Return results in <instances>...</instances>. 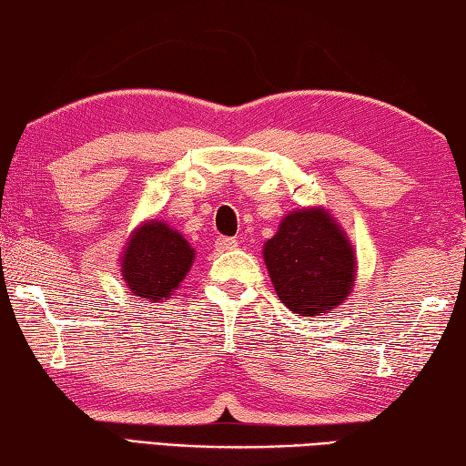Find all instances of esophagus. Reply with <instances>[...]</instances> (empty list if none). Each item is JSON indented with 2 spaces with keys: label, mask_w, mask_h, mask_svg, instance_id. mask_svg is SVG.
<instances>
[{
  "label": "esophagus",
  "mask_w": 466,
  "mask_h": 466,
  "mask_svg": "<svg viewBox=\"0 0 466 466\" xmlns=\"http://www.w3.org/2000/svg\"><path fill=\"white\" fill-rule=\"evenodd\" d=\"M236 247H238V240H236V238H224V236H222V238L216 240V250L218 252H228V250H232Z\"/></svg>",
  "instance_id": "esophagus-1"
}]
</instances>
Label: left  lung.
Returning a JSON list of instances; mask_svg holds the SVG:
<instances>
[{"instance_id":"obj_1","label":"left lung","mask_w":466,"mask_h":466,"mask_svg":"<svg viewBox=\"0 0 466 466\" xmlns=\"http://www.w3.org/2000/svg\"><path fill=\"white\" fill-rule=\"evenodd\" d=\"M263 258L278 298L298 317H325L339 309L358 275L350 236L320 205L283 216L263 244Z\"/></svg>"}]
</instances>
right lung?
<instances>
[{"mask_svg": "<svg viewBox=\"0 0 466 466\" xmlns=\"http://www.w3.org/2000/svg\"><path fill=\"white\" fill-rule=\"evenodd\" d=\"M195 248L183 234L162 219H146L129 234L119 267L131 296L164 302L191 271Z\"/></svg>", "mask_w": 466, "mask_h": 466, "instance_id": "1", "label": "right lung"}]
</instances>
